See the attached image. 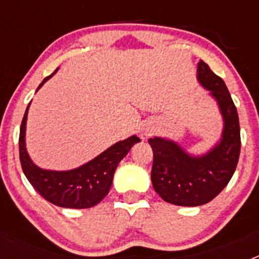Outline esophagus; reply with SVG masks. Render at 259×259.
Wrapping results in <instances>:
<instances>
[{
  "label": "esophagus",
  "mask_w": 259,
  "mask_h": 259,
  "mask_svg": "<svg viewBox=\"0 0 259 259\" xmlns=\"http://www.w3.org/2000/svg\"><path fill=\"white\" fill-rule=\"evenodd\" d=\"M153 131H154V130H153V128H150V127H148V128H144V131H143V136H144V137H148V136H150V135L153 134Z\"/></svg>",
  "instance_id": "1"
}]
</instances>
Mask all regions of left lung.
I'll return each instance as SVG.
<instances>
[{
    "mask_svg": "<svg viewBox=\"0 0 259 259\" xmlns=\"http://www.w3.org/2000/svg\"><path fill=\"white\" fill-rule=\"evenodd\" d=\"M197 80L209 91L223 118L218 143L205 154L193 155L170 139H149L154 157L153 188L162 200L178 206H200L217 197L236 170L241 146L236 106L222 77L200 61Z\"/></svg>",
    "mask_w": 259,
    "mask_h": 259,
    "instance_id": "left-lung-1",
    "label": "left lung"
}]
</instances>
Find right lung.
<instances>
[{"mask_svg": "<svg viewBox=\"0 0 259 259\" xmlns=\"http://www.w3.org/2000/svg\"><path fill=\"white\" fill-rule=\"evenodd\" d=\"M57 71L58 68L42 80L37 91ZM29 105L31 102L27 106L20 125L19 157L23 172L32 187L53 205L66 209H88L101 202L111 188L114 172L119 162L128 154L135 144L140 143V139L134 135L125 140L118 141L93 158L92 161L72 170H45L33 163L26 148V125Z\"/></svg>", "mask_w": 259, "mask_h": 259, "instance_id": "right-lung-1", "label": "right lung"}]
</instances>
